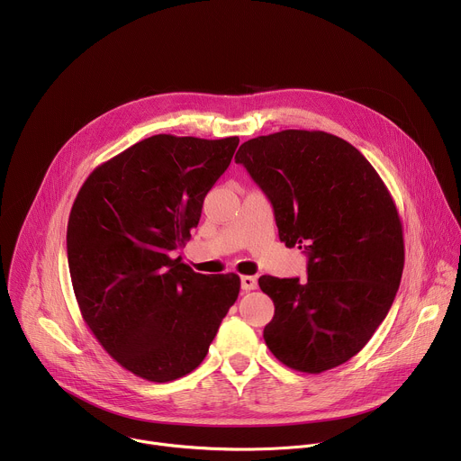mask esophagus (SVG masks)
Here are the masks:
<instances>
[{
  "label": "esophagus",
  "instance_id": "1",
  "mask_svg": "<svg viewBox=\"0 0 461 461\" xmlns=\"http://www.w3.org/2000/svg\"><path fill=\"white\" fill-rule=\"evenodd\" d=\"M240 286L244 292H249V290H255L257 288V279L253 276H242L240 277Z\"/></svg>",
  "mask_w": 461,
  "mask_h": 461
}]
</instances>
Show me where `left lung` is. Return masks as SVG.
<instances>
[{"instance_id": "8db88e82", "label": "left lung", "mask_w": 461, "mask_h": 461, "mask_svg": "<svg viewBox=\"0 0 461 461\" xmlns=\"http://www.w3.org/2000/svg\"><path fill=\"white\" fill-rule=\"evenodd\" d=\"M235 162L268 194L279 239L308 253V279L262 276L276 304L265 328L286 366L321 374L374 336L405 267L402 219L372 164L324 131L286 129L244 142Z\"/></svg>"}]
</instances>
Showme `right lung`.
<instances>
[{
  "instance_id": "right-lung-1",
  "label": "right lung",
  "mask_w": 461,
  "mask_h": 461,
  "mask_svg": "<svg viewBox=\"0 0 461 461\" xmlns=\"http://www.w3.org/2000/svg\"><path fill=\"white\" fill-rule=\"evenodd\" d=\"M237 146V137L155 135L100 164L77 194L68 258L82 317L142 379L193 372L239 297L237 274L203 276L173 257Z\"/></svg>"
}]
</instances>
